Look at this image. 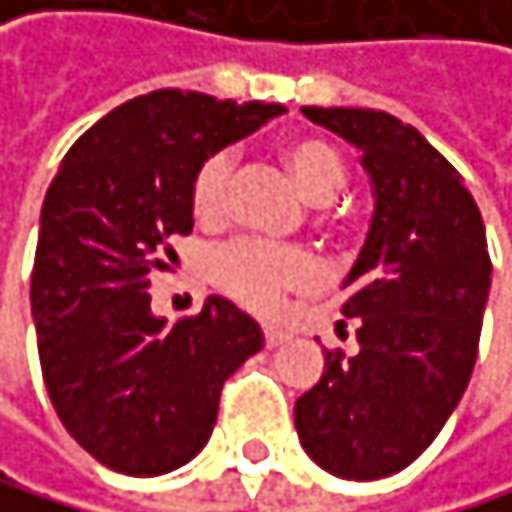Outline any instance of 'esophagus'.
<instances>
[{"mask_svg": "<svg viewBox=\"0 0 512 512\" xmlns=\"http://www.w3.org/2000/svg\"><path fill=\"white\" fill-rule=\"evenodd\" d=\"M286 337H290V334H286L283 328H274V325H264V344H267V347H277V344H283V341H286Z\"/></svg>", "mask_w": 512, "mask_h": 512, "instance_id": "1", "label": "esophagus"}]
</instances>
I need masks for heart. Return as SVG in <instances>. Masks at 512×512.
Listing matches in <instances>:
<instances>
[{"label": "heart", "mask_w": 512, "mask_h": 512, "mask_svg": "<svg viewBox=\"0 0 512 512\" xmlns=\"http://www.w3.org/2000/svg\"><path fill=\"white\" fill-rule=\"evenodd\" d=\"M280 159L296 187L312 203H325L341 191L347 168L341 152L328 139L290 136L280 146ZM232 155L213 152L203 159L191 184V203L200 219H219L229 203ZM210 277L222 293H229L248 309H274L286 290H302L315 280V264L296 248H274L264 242H232L213 251Z\"/></svg>", "instance_id": "1"}]
</instances>
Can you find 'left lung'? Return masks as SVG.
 Segmentation results:
<instances>
[{
    "instance_id": "obj_1",
    "label": "left lung",
    "mask_w": 512,
    "mask_h": 512,
    "mask_svg": "<svg viewBox=\"0 0 512 512\" xmlns=\"http://www.w3.org/2000/svg\"><path fill=\"white\" fill-rule=\"evenodd\" d=\"M302 114L363 152L373 219L341 283L360 350H325V373L296 398V433L325 472L376 481L408 468L465 395L491 293L488 238L462 175L414 127L363 107Z\"/></svg>"
}]
</instances>
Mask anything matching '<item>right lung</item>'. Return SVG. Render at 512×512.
<instances>
[{
    "instance_id": "1",
    "label": "right lung",
    "mask_w": 512,
    "mask_h": 512,
    "mask_svg": "<svg viewBox=\"0 0 512 512\" xmlns=\"http://www.w3.org/2000/svg\"><path fill=\"white\" fill-rule=\"evenodd\" d=\"M283 111L162 88L104 114L56 171L31 274L40 369L72 440L114 472L155 478L191 462L222 382L264 347L258 321L222 296L168 325L149 306V274L168 238L194 229L203 159Z\"/></svg>"
}]
</instances>
